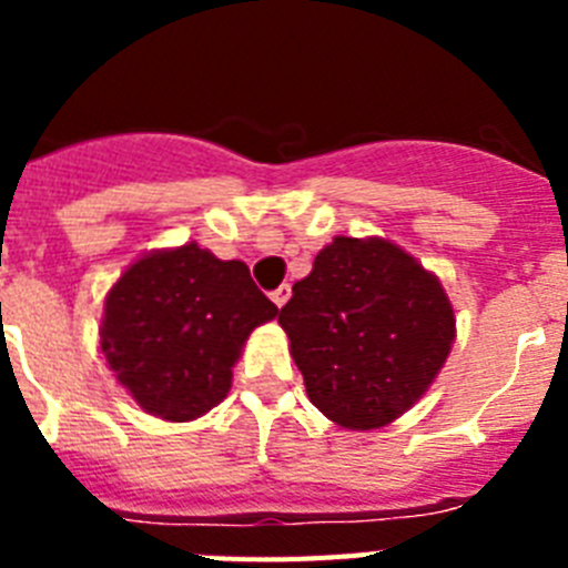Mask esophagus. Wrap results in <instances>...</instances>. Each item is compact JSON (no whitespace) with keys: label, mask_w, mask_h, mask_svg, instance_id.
<instances>
[{"label":"esophagus","mask_w":568,"mask_h":568,"mask_svg":"<svg viewBox=\"0 0 568 568\" xmlns=\"http://www.w3.org/2000/svg\"><path fill=\"white\" fill-rule=\"evenodd\" d=\"M290 295H293V290H290V284H281L278 290H273V301H275V307H284L290 301Z\"/></svg>","instance_id":"1"}]
</instances>
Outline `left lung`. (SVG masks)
Listing matches in <instances>:
<instances>
[{
    "label": "left lung",
    "instance_id": "1",
    "mask_svg": "<svg viewBox=\"0 0 568 568\" xmlns=\"http://www.w3.org/2000/svg\"><path fill=\"white\" fill-rule=\"evenodd\" d=\"M278 324L321 413L346 429H378L433 384L455 341L444 287L413 255L338 239L295 281Z\"/></svg>",
    "mask_w": 568,
    "mask_h": 568
}]
</instances>
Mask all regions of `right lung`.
<instances>
[{"label":"right lung","mask_w":568,"mask_h":568,"mask_svg":"<svg viewBox=\"0 0 568 568\" xmlns=\"http://www.w3.org/2000/svg\"><path fill=\"white\" fill-rule=\"evenodd\" d=\"M278 307L247 264L199 244L150 253L104 301L102 353L142 409L193 420L224 400L241 346Z\"/></svg>","instance_id":"add662e5"}]
</instances>
